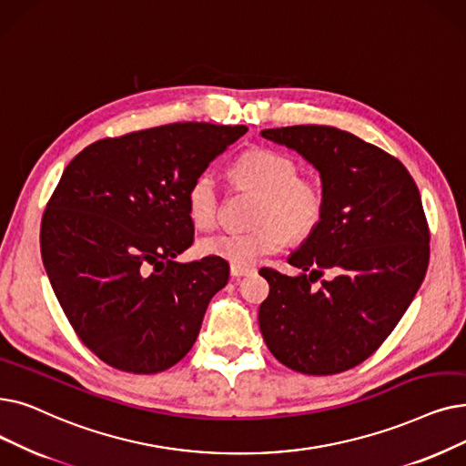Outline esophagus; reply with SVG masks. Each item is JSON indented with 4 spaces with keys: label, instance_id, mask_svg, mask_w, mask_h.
Here are the masks:
<instances>
[{
    "label": "esophagus",
    "instance_id": "obj_1",
    "mask_svg": "<svg viewBox=\"0 0 466 466\" xmlns=\"http://www.w3.org/2000/svg\"><path fill=\"white\" fill-rule=\"evenodd\" d=\"M251 272H255V270L253 268H236V267L230 268V276L232 278H241V276H248Z\"/></svg>",
    "mask_w": 466,
    "mask_h": 466
}]
</instances>
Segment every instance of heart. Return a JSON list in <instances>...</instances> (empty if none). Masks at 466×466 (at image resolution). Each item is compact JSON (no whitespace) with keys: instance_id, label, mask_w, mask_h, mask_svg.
Segmentation results:
<instances>
[{"instance_id":"b5f03b06","label":"heart","mask_w":466,"mask_h":466,"mask_svg":"<svg viewBox=\"0 0 466 466\" xmlns=\"http://www.w3.org/2000/svg\"><path fill=\"white\" fill-rule=\"evenodd\" d=\"M238 188L258 194L253 215L257 228L249 232H220L198 244L199 255L215 257L230 267L246 268L260 257L279 251L291 239H309L328 211V196L318 180L300 177L299 166L272 148L246 150L230 167ZM187 209L194 225L209 230L217 225L220 192L209 173L198 175L187 190Z\"/></svg>"}]
</instances>
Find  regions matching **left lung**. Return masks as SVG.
<instances>
[{
    "label": "left lung",
    "mask_w": 466,
    "mask_h": 466,
    "mask_svg": "<svg viewBox=\"0 0 466 466\" xmlns=\"http://www.w3.org/2000/svg\"><path fill=\"white\" fill-rule=\"evenodd\" d=\"M260 135L305 156L328 196L321 227L289 257L302 274L260 268L270 286L258 309L262 339L297 373L347 371L387 340L427 274L419 188L398 157L352 133L291 126Z\"/></svg>",
    "instance_id": "obj_1"
}]
</instances>
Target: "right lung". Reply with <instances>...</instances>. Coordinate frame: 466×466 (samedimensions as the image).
<instances>
[{"label": "right lung", "instance_id": "add662e5", "mask_svg": "<svg viewBox=\"0 0 466 466\" xmlns=\"http://www.w3.org/2000/svg\"><path fill=\"white\" fill-rule=\"evenodd\" d=\"M246 126L187 121L108 137L66 166L42 217L53 291L79 340L110 368L166 371L198 339L228 262H177L194 244L187 190Z\"/></svg>", "mask_w": 466, "mask_h": 466}]
</instances>
